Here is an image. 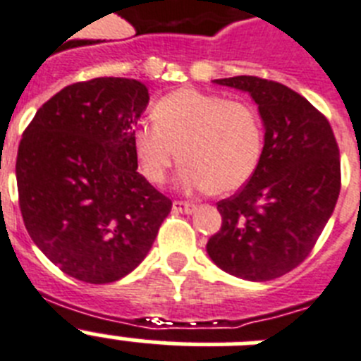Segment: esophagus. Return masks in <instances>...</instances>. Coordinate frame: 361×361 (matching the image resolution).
<instances>
[{
    "label": "esophagus",
    "mask_w": 361,
    "mask_h": 361,
    "mask_svg": "<svg viewBox=\"0 0 361 361\" xmlns=\"http://www.w3.org/2000/svg\"><path fill=\"white\" fill-rule=\"evenodd\" d=\"M172 209H174L176 213H185V214H190L192 211H195V205L192 204H187V202H174L172 204Z\"/></svg>",
    "instance_id": "obj_1"
}]
</instances>
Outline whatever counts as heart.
I'll use <instances>...</instances> for the list:
<instances>
[{
    "label": "heart",
    "mask_w": 361,
    "mask_h": 361,
    "mask_svg": "<svg viewBox=\"0 0 361 361\" xmlns=\"http://www.w3.org/2000/svg\"><path fill=\"white\" fill-rule=\"evenodd\" d=\"M154 123L132 132V150L145 180L161 185L171 166L183 161V190L227 195L240 189L264 150V126L247 102L181 87L152 106Z\"/></svg>",
    "instance_id": "heart-1"
}]
</instances>
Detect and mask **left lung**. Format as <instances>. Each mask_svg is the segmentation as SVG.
<instances>
[{"label": "left lung", "mask_w": 361, "mask_h": 361, "mask_svg": "<svg viewBox=\"0 0 361 361\" xmlns=\"http://www.w3.org/2000/svg\"><path fill=\"white\" fill-rule=\"evenodd\" d=\"M247 92L264 123L255 174L216 204L222 227L209 238L218 268L246 281H271L310 255L341 189L340 148L326 117L298 92L266 78H218Z\"/></svg>", "instance_id": "left-lung-1"}]
</instances>
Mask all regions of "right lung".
<instances>
[{
  "label": "right lung",
  "mask_w": 361,
  "mask_h": 361,
  "mask_svg": "<svg viewBox=\"0 0 361 361\" xmlns=\"http://www.w3.org/2000/svg\"><path fill=\"white\" fill-rule=\"evenodd\" d=\"M147 104V86L134 78L71 84L36 111L20 141L23 224L54 266L84 283H114L137 268L171 213L132 150Z\"/></svg>",
  "instance_id": "obj_1"
}]
</instances>
